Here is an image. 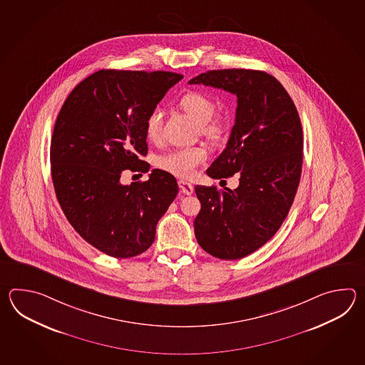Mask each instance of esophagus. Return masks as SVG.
Here are the masks:
<instances>
[{
	"mask_svg": "<svg viewBox=\"0 0 365 365\" xmlns=\"http://www.w3.org/2000/svg\"><path fill=\"white\" fill-rule=\"evenodd\" d=\"M179 186L180 192H181V193L185 194V195H190V194H193L194 187L190 182H186V181L180 180Z\"/></svg>",
	"mask_w": 365,
	"mask_h": 365,
	"instance_id": "34e87169",
	"label": "esophagus"
}]
</instances>
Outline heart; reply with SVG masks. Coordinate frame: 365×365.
<instances>
[{
  "label": "heart",
  "mask_w": 365,
  "mask_h": 365,
  "mask_svg": "<svg viewBox=\"0 0 365 365\" xmlns=\"http://www.w3.org/2000/svg\"><path fill=\"white\" fill-rule=\"evenodd\" d=\"M182 110L200 124L203 135L211 140H219L225 133V125L212 118L215 113V103L206 93L189 91L179 101ZM146 137L150 140H159L162 133V113L159 109L148 115L145 125ZM207 159V151L203 148H176L158 159V167L176 178L190 179L197 168Z\"/></svg>",
  "instance_id": "obj_1"
}]
</instances>
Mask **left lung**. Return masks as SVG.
Masks as SVG:
<instances>
[{
  "mask_svg": "<svg viewBox=\"0 0 365 365\" xmlns=\"http://www.w3.org/2000/svg\"><path fill=\"white\" fill-rule=\"evenodd\" d=\"M189 85L237 96L227 148L206 173L217 180L237 173L240 184L233 190L195 186L201 211L194 233L211 256L244 258L277 233L295 198L303 165L300 117L279 81L261 70H209Z\"/></svg>",
  "mask_w": 365,
  "mask_h": 365,
  "instance_id": "left-lung-1",
  "label": "left lung"
}]
</instances>
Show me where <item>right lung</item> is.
I'll use <instances>...</instances> for the list:
<instances>
[{
	"mask_svg": "<svg viewBox=\"0 0 365 365\" xmlns=\"http://www.w3.org/2000/svg\"><path fill=\"white\" fill-rule=\"evenodd\" d=\"M182 79L171 71L99 70L69 93L56 120L51 171L70 225L115 258L146 252L179 186L168 172L120 182L125 170L148 172L145 125L165 93Z\"/></svg>",
	"mask_w": 365,
	"mask_h": 365,
	"instance_id": "right-lung-1",
	"label": "right lung"
}]
</instances>
